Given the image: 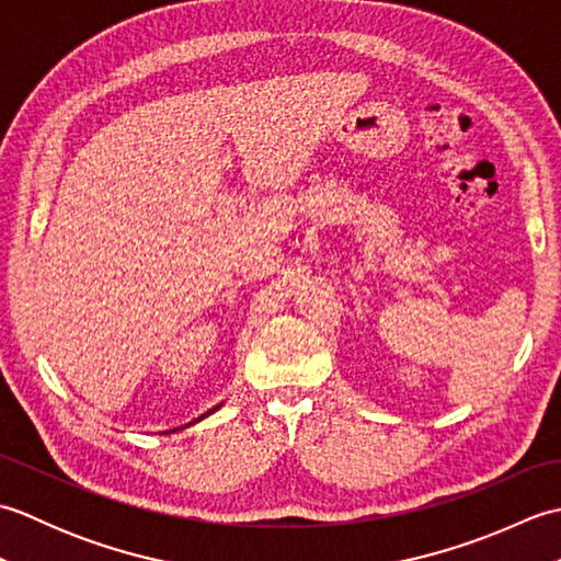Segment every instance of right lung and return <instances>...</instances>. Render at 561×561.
I'll list each match as a JSON object with an SVG mask.
<instances>
[{
    "label": "right lung",
    "mask_w": 561,
    "mask_h": 561,
    "mask_svg": "<svg viewBox=\"0 0 561 561\" xmlns=\"http://www.w3.org/2000/svg\"><path fill=\"white\" fill-rule=\"evenodd\" d=\"M199 420H202V416H199Z\"/></svg>",
    "instance_id": "right-lung-1"
}]
</instances>
